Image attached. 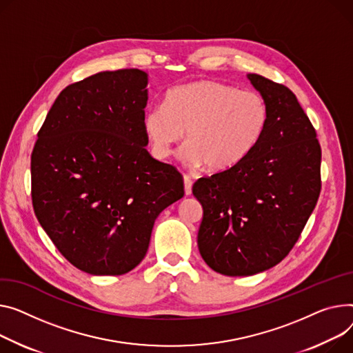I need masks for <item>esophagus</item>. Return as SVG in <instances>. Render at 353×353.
I'll use <instances>...</instances> for the list:
<instances>
[{"label":"esophagus","mask_w":353,"mask_h":353,"mask_svg":"<svg viewBox=\"0 0 353 353\" xmlns=\"http://www.w3.org/2000/svg\"><path fill=\"white\" fill-rule=\"evenodd\" d=\"M192 185H193L192 177L184 174V193H185V196H190L192 194Z\"/></svg>","instance_id":"34e87169"}]
</instances>
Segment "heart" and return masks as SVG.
<instances>
[{
  "instance_id": "obj_1",
  "label": "heart",
  "mask_w": 353,
  "mask_h": 353,
  "mask_svg": "<svg viewBox=\"0 0 353 353\" xmlns=\"http://www.w3.org/2000/svg\"><path fill=\"white\" fill-rule=\"evenodd\" d=\"M270 123V108L261 93L240 90L217 81L174 86L164 106L143 114V130L157 159H168L184 137L181 159L210 172H225L245 160L261 142Z\"/></svg>"
}]
</instances>
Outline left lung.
I'll use <instances>...</instances> for the list:
<instances>
[{"label":"left lung","mask_w":353,"mask_h":353,"mask_svg":"<svg viewBox=\"0 0 353 353\" xmlns=\"http://www.w3.org/2000/svg\"><path fill=\"white\" fill-rule=\"evenodd\" d=\"M270 108L255 150L236 168L201 177L199 250L205 264L230 276L265 271L290 254L321 193V145L310 117L283 83L250 74Z\"/></svg>","instance_id":"1"}]
</instances>
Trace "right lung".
<instances>
[{"instance_id":"right-lung-1","label":"right lung","mask_w":353,"mask_h":353,"mask_svg":"<svg viewBox=\"0 0 353 353\" xmlns=\"http://www.w3.org/2000/svg\"><path fill=\"white\" fill-rule=\"evenodd\" d=\"M148 75L99 72L66 86L31 154L41 227L92 275H122L143 260L154 220L184 194L183 176L146 150Z\"/></svg>"}]
</instances>
